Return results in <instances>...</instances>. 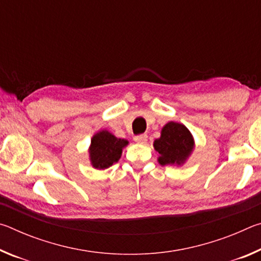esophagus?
<instances>
[{
	"label": "esophagus",
	"instance_id": "1",
	"mask_svg": "<svg viewBox=\"0 0 261 261\" xmlns=\"http://www.w3.org/2000/svg\"><path fill=\"white\" fill-rule=\"evenodd\" d=\"M135 141H137V143H139V144H145L147 141V135H138V136H136L135 137Z\"/></svg>",
	"mask_w": 261,
	"mask_h": 261
}]
</instances>
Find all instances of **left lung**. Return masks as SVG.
Masks as SVG:
<instances>
[{"label": "left lung", "mask_w": 261, "mask_h": 261, "mask_svg": "<svg viewBox=\"0 0 261 261\" xmlns=\"http://www.w3.org/2000/svg\"><path fill=\"white\" fill-rule=\"evenodd\" d=\"M153 146L159 153L158 161L161 166H180L191 154L194 140L187 126L169 122L162 127L161 137L154 140Z\"/></svg>", "instance_id": "1"}]
</instances>
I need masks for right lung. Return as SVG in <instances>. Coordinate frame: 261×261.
Returning a JSON list of instances; mask_svg holds the SVG:
<instances>
[{
  "label": "right lung",
  "instance_id": "right-lung-1",
  "mask_svg": "<svg viewBox=\"0 0 261 261\" xmlns=\"http://www.w3.org/2000/svg\"><path fill=\"white\" fill-rule=\"evenodd\" d=\"M129 141L125 139L116 138L107 130L99 131L91 140L90 152L91 165L95 169H106L120 160L122 149Z\"/></svg>",
  "mask_w": 261,
  "mask_h": 261
}]
</instances>
